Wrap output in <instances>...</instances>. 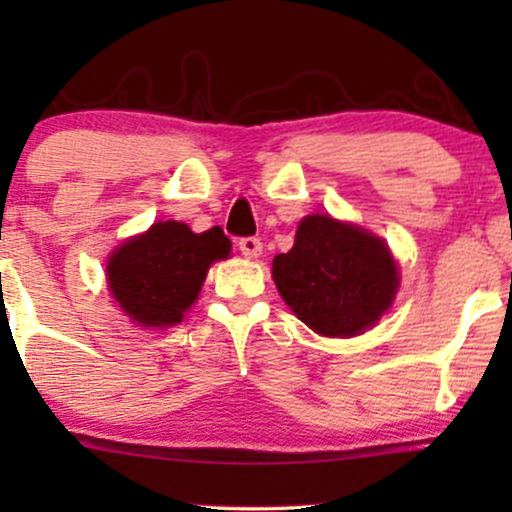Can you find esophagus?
<instances>
[{
  "label": "esophagus",
  "mask_w": 512,
  "mask_h": 512,
  "mask_svg": "<svg viewBox=\"0 0 512 512\" xmlns=\"http://www.w3.org/2000/svg\"><path fill=\"white\" fill-rule=\"evenodd\" d=\"M238 248H240V252H243L245 257H252V260H255V257L262 255V240L255 238V236L240 238L238 240Z\"/></svg>",
  "instance_id": "esophagus-1"
}]
</instances>
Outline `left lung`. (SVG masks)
I'll list each match as a JSON object with an SVG mask.
<instances>
[{"label":"left lung","instance_id":"left-lung-1","mask_svg":"<svg viewBox=\"0 0 512 512\" xmlns=\"http://www.w3.org/2000/svg\"><path fill=\"white\" fill-rule=\"evenodd\" d=\"M272 279L281 298L322 337H356L390 310L399 289L397 262L366 228L305 216L293 248L276 255Z\"/></svg>","mask_w":512,"mask_h":512}]
</instances>
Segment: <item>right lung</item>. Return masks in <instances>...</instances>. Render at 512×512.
Returning a JSON list of instances; mask_svg holds the SVG:
<instances>
[{"instance_id":"right-lung-1","label":"right lung","mask_w":512,"mask_h":512,"mask_svg":"<svg viewBox=\"0 0 512 512\" xmlns=\"http://www.w3.org/2000/svg\"><path fill=\"white\" fill-rule=\"evenodd\" d=\"M231 255L221 228L192 233L180 221H158L110 255L108 286L120 308L139 327L178 325L197 301L216 260Z\"/></svg>"}]
</instances>
